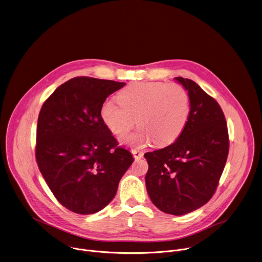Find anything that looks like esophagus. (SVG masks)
Returning a JSON list of instances; mask_svg holds the SVG:
<instances>
[{
  "mask_svg": "<svg viewBox=\"0 0 262 262\" xmlns=\"http://www.w3.org/2000/svg\"><path fill=\"white\" fill-rule=\"evenodd\" d=\"M132 153H133V155H134V157H135L136 159H140V158H142L143 155H144V153H143L142 151L137 150V149H132Z\"/></svg>",
  "mask_w": 262,
  "mask_h": 262,
  "instance_id": "obj_1",
  "label": "esophagus"
}]
</instances>
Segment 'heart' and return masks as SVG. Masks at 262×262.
Returning a JSON list of instances; mask_svg holds the SVG:
<instances>
[{
    "label": "heart",
    "instance_id": "heart-1",
    "mask_svg": "<svg viewBox=\"0 0 262 262\" xmlns=\"http://www.w3.org/2000/svg\"><path fill=\"white\" fill-rule=\"evenodd\" d=\"M118 102L106 100L101 106V118L117 137L125 136L136 124L137 132L125 141L144 146L151 141L163 147L174 142L189 120L191 105L187 91L177 83L138 81L117 96Z\"/></svg>",
    "mask_w": 262,
    "mask_h": 262
}]
</instances>
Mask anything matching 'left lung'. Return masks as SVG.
Segmentation results:
<instances>
[{
    "mask_svg": "<svg viewBox=\"0 0 262 262\" xmlns=\"http://www.w3.org/2000/svg\"><path fill=\"white\" fill-rule=\"evenodd\" d=\"M188 91L191 112L183 133L171 145L145 153L146 187L161 211L184 215L214 195L229 154V133L219 103L195 81L176 77Z\"/></svg>",
    "mask_w": 262,
    "mask_h": 262,
    "instance_id": "obj_1",
    "label": "left lung"
}]
</instances>
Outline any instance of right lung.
I'll list each match as a JSON object with an SVG mask.
<instances>
[{
    "label": "right lung",
    "mask_w": 262,
    "mask_h": 262,
    "mask_svg": "<svg viewBox=\"0 0 262 262\" xmlns=\"http://www.w3.org/2000/svg\"><path fill=\"white\" fill-rule=\"evenodd\" d=\"M124 82L78 76L45 101L38 114L35 158L55 198L68 210L93 214L114 198L134 162L101 118V106Z\"/></svg>",
    "instance_id": "1"
}]
</instances>
